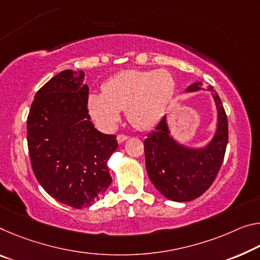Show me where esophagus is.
<instances>
[{
	"label": "esophagus",
	"mask_w": 260,
	"mask_h": 260,
	"mask_svg": "<svg viewBox=\"0 0 260 260\" xmlns=\"http://www.w3.org/2000/svg\"><path fill=\"white\" fill-rule=\"evenodd\" d=\"M127 139H128V137H127V135H125V134H119L118 137H117V141H118L119 143H121V142H123V141H126Z\"/></svg>",
	"instance_id": "esophagus-1"
}]
</instances>
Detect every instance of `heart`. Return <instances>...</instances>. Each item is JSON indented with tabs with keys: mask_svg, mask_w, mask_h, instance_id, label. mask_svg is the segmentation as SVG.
<instances>
[{
	"mask_svg": "<svg viewBox=\"0 0 260 260\" xmlns=\"http://www.w3.org/2000/svg\"><path fill=\"white\" fill-rule=\"evenodd\" d=\"M174 91V77L163 69L125 71L103 85V94H90L88 106L103 129H112L120 119V111L126 110L132 125L146 131L160 120Z\"/></svg>",
	"mask_w": 260,
	"mask_h": 260,
	"instance_id": "obj_1",
	"label": "heart"
}]
</instances>
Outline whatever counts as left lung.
<instances>
[{
    "mask_svg": "<svg viewBox=\"0 0 260 260\" xmlns=\"http://www.w3.org/2000/svg\"><path fill=\"white\" fill-rule=\"evenodd\" d=\"M201 85V82H196L187 91L199 90ZM208 89L213 91V86ZM213 96L219 123L215 137L204 149H188L178 145L169 135L166 117L147 134L143 146L148 176L168 199L179 203L196 199L211 187L219 174L228 143V119L219 94Z\"/></svg>",
    "mask_w": 260,
    "mask_h": 260,
    "instance_id": "obj_1",
    "label": "left lung"
}]
</instances>
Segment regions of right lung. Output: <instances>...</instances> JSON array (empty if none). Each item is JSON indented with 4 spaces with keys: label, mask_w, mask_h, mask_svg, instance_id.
<instances>
[{
    "label": "right lung",
    "mask_w": 260,
    "mask_h": 260,
    "mask_svg": "<svg viewBox=\"0 0 260 260\" xmlns=\"http://www.w3.org/2000/svg\"><path fill=\"white\" fill-rule=\"evenodd\" d=\"M83 71H63L37 91L27 115V147L36 178L49 196L73 208L91 206L112 182L106 166L115 135L90 121Z\"/></svg>",
    "instance_id": "right-lung-1"
}]
</instances>
